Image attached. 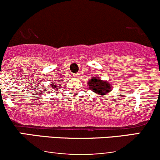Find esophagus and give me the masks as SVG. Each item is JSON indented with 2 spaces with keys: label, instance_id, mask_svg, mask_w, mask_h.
Here are the masks:
<instances>
[{
  "label": "esophagus",
  "instance_id": "esophagus-1",
  "mask_svg": "<svg viewBox=\"0 0 160 160\" xmlns=\"http://www.w3.org/2000/svg\"><path fill=\"white\" fill-rule=\"evenodd\" d=\"M73 76H74V78H78V74H74V75H73Z\"/></svg>",
  "mask_w": 160,
  "mask_h": 160
}]
</instances>
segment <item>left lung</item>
Returning a JSON list of instances; mask_svg holds the SVG:
<instances>
[{
	"label": "left lung",
	"mask_w": 160,
	"mask_h": 160,
	"mask_svg": "<svg viewBox=\"0 0 160 160\" xmlns=\"http://www.w3.org/2000/svg\"><path fill=\"white\" fill-rule=\"evenodd\" d=\"M88 86L92 91L96 93L97 96L105 95L111 91V84L107 80H102L99 77H92L88 81Z\"/></svg>",
	"instance_id": "1"
}]
</instances>
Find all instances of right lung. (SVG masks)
Returning <instances> with one entry per match:
<instances>
[{
  "mask_svg": "<svg viewBox=\"0 0 160 160\" xmlns=\"http://www.w3.org/2000/svg\"><path fill=\"white\" fill-rule=\"evenodd\" d=\"M56 83L57 82H53L52 84H50V88H48L49 89H47V90H49V89H51V90H53V89H58V87L59 86H56ZM52 88V89H51V88Z\"/></svg>",
  "mask_w": 160,
  "mask_h": 160,
  "instance_id": "right-lung-1",
  "label": "right lung"
}]
</instances>
